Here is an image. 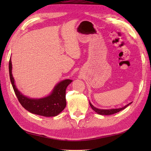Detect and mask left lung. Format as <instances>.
Segmentation results:
<instances>
[{"label": "left lung", "mask_w": 151, "mask_h": 151, "mask_svg": "<svg viewBox=\"0 0 151 151\" xmlns=\"http://www.w3.org/2000/svg\"><path fill=\"white\" fill-rule=\"evenodd\" d=\"M89 104H90L91 108L96 112V113L99 114V115H111V114H114L115 113H117V112L124 110V109L126 108L128 106H129L130 104L132 103V102H130L129 104L125 105L124 106L122 107V108H119L100 109V108H97L95 107L91 103L90 101H89Z\"/></svg>", "instance_id": "8db88e82"}]
</instances>
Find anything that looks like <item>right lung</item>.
<instances>
[{
  "mask_svg": "<svg viewBox=\"0 0 151 151\" xmlns=\"http://www.w3.org/2000/svg\"><path fill=\"white\" fill-rule=\"evenodd\" d=\"M9 73L12 87L22 106L32 114L44 117H54L62 112L66 106L65 91L72 80L65 79L54 86L50 93L41 98H30L25 96L19 90L15 85L12 75L11 58L9 62Z\"/></svg>",
  "mask_w": 151,
  "mask_h": 151,
  "instance_id": "right-lung-1",
  "label": "right lung"
}]
</instances>
